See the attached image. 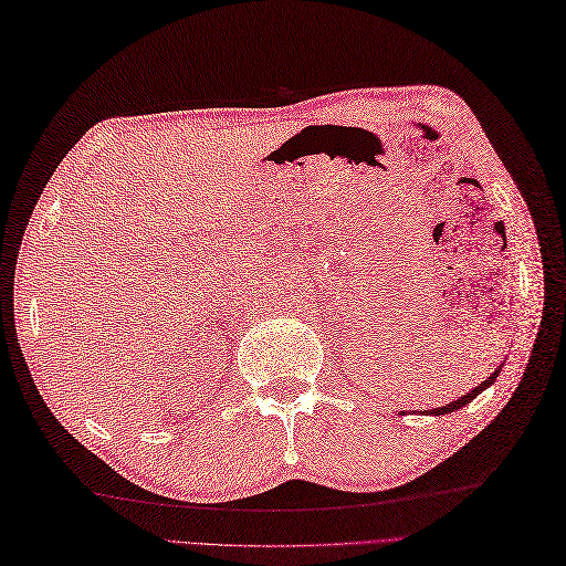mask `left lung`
I'll list each match as a JSON object with an SVG mask.
<instances>
[{
	"instance_id": "1",
	"label": "left lung",
	"mask_w": 566,
	"mask_h": 566,
	"mask_svg": "<svg viewBox=\"0 0 566 566\" xmlns=\"http://www.w3.org/2000/svg\"><path fill=\"white\" fill-rule=\"evenodd\" d=\"M499 374H501V368H495V371H493L486 380H483V384H479L474 390H469L467 396H461V398H457V400H452V402H447V406H442V408H434L432 415H447V412H454V410H459V408H464L467 402H471V400H474V398L481 394V390H486Z\"/></svg>"
}]
</instances>
